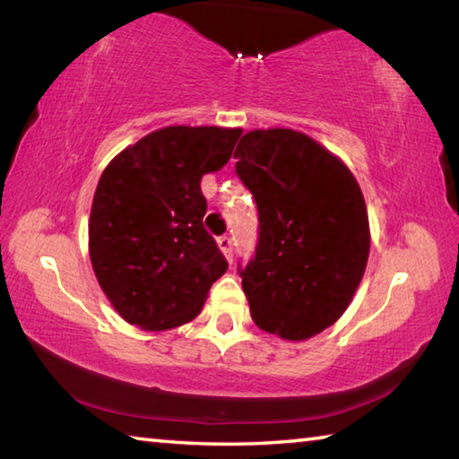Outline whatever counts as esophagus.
<instances>
[{"label":"esophagus","mask_w":459,"mask_h":459,"mask_svg":"<svg viewBox=\"0 0 459 459\" xmlns=\"http://www.w3.org/2000/svg\"><path fill=\"white\" fill-rule=\"evenodd\" d=\"M219 248L224 253V257H227L229 261L232 259V238L230 237H227V235L221 237L219 238Z\"/></svg>","instance_id":"1"}]
</instances>
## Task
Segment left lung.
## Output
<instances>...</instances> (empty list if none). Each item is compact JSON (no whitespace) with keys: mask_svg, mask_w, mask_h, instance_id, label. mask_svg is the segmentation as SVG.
Instances as JSON below:
<instances>
[{"mask_svg":"<svg viewBox=\"0 0 459 459\" xmlns=\"http://www.w3.org/2000/svg\"><path fill=\"white\" fill-rule=\"evenodd\" d=\"M257 202L259 245L240 271L253 322L301 342L351 306L370 251L359 182L338 155L293 129H253L235 152Z\"/></svg>","mask_w":459,"mask_h":459,"instance_id":"1","label":"left lung"}]
</instances>
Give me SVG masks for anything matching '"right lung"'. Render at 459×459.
I'll use <instances>...</instances> for the list:
<instances>
[{"label":"right lung","mask_w":459,"mask_h":459,"mask_svg":"<svg viewBox=\"0 0 459 459\" xmlns=\"http://www.w3.org/2000/svg\"><path fill=\"white\" fill-rule=\"evenodd\" d=\"M243 129L169 126L139 139L100 174L89 255L123 320L147 332L192 322L229 263L202 219L200 180L219 172Z\"/></svg>","instance_id":"add662e5"}]
</instances>
